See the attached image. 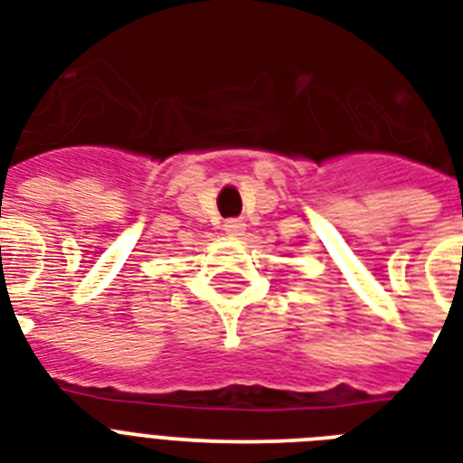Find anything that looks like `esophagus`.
<instances>
[{
	"label": "esophagus",
	"instance_id": "1",
	"mask_svg": "<svg viewBox=\"0 0 463 463\" xmlns=\"http://www.w3.org/2000/svg\"><path fill=\"white\" fill-rule=\"evenodd\" d=\"M223 231L228 232V235H235V238H238V235L245 232V221H242V218H228L223 223Z\"/></svg>",
	"mask_w": 463,
	"mask_h": 463
}]
</instances>
